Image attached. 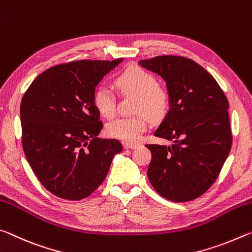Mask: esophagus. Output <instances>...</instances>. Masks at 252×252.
Returning <instances> with one entry per match:
<instances>
[{
  "label": "esophagus",
  "instance_id": "34e87169",
  "mask_svg": "<svg viewBox=\"0 0 252 252\" xmlns=\"http://www.w3.org/2000/svg\"><path fill=\"white\" fill-rule=\"evenodd\" d=\"M138 146V144L136 143H125L124 144V148H126V150H133V148H136Z\"/></svg>",
  "mask_w": 252,
  "mask_h": 252
}]
</instances>
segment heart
<instances>
[{
	"label": "heart",
	"instance_id": "obj_1",
	"mask_svg": "<svg viewBox=\"0 0 252 252\" xmlns=\"http://www.w3.org/2000/svg\"><path fill=\"white\" fill-rule=\"evenodd\" d=\"M114 84L119 93L134 96L133 116L119 117L106 126L107 134L127 143L141 139L147 128V117L152 122L160 121L170 109V94L158 85L155 76L138 65H130L115 78ZM93 104L101 117L113 118L116 114V100L109 89L94 90Z\"/></svg>",
	"mask_w": 252,
	"mask_h": 252
}]
</instances>
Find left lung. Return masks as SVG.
I'll return each instance as SVG.
<instances>
[{
    "label": "left lung",
    "mask_w": 252,
    "mask_h": 252,
    "mask_svg": "<svg viewBox=\"0 0 252 252\" xmlns=\"http://www.w3.org/2000/svg\"><path fill=\"white\" fill-rule=\"evenodd\" d=\"M138 63L163 78L171 98L154 135L174 144H146L152 153L148 180L165 199L194 200L216 182L230 153L228 99L217 80L189 58L158 56Z\"/></svg>",
    "instance_id": "left-lung-1"
}]
</instances>
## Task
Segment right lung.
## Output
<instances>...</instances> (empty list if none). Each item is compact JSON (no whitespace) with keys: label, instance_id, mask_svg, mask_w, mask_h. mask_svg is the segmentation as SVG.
Returning <instances> with one entry per match:
<instances>
[{"label":"right lung","instance_id":"1","mask_svg":"<svg viewBox=\"0 0 252 252\" xmlns=\"http://www.w3.org/2000/svg\"><path fill=\"white\" fill-rule=\"evenodd\" d=\"M123 59L77 60L49 68L32 81L20 107L22 146L40 183L53 195L78 201L96 191L118 139H100L93 104L98 82Z\"/></svg>","mask_w":252,"mask_h":252}]
</instances>
